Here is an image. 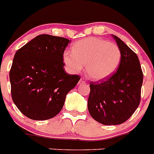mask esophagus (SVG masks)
Instances as JSON below:
<instances>
[{
  "instance_id": "34e87169",
  "label": "esophagus",
  "mask_w": 154,
  "mask_h": 154,
  "mask_svg": "<svg viewBox=\"0 0 154 154\" xmlns=\"http://www.w3.org/2000/svg\"><path fill=\"white\" fill-rule=\"evenodd\" d=\"M86 81L85 80V79L83 78V77H81L80 80V81H79V84H86Z\"/></svg>"
}]
</instances>
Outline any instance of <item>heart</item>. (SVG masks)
Here are the masks:
<instances>
[{
  "label": "heart",
  "mask_w": 154,
  "mask_h": 154,
  "mask_svg": "<svg viewBox=\"0 0 154 154\" xmlns=\"http://www.w3.org/2000/svg\"><path fill=\"white\" fill-rule=\"evenodd\" d=\"M66 51L63 61L71 71L78 72L85 65L88 77L94 80L107 78L119 68L122 60L120 48L116 44L100 38H84Z\"/></svg>",
  "instance_id": "obj_1"
}]
</instances>
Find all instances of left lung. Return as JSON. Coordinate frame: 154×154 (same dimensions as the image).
Returning a JSON list of instances; mask_svg holds the SVG:
<instances>
[{"mask_svg":"<svg viewBox=\"0 0 154 154\" xmlns=\"http://www.w3.org/2000/svg\"><path fill=\"white\" fill-rule=\"evenodd\" d=\"M122 52L118 70L107 78L90 83L88 109L91 117L104 125H118L128 120L139 106L143 72L139 57L116 35Z\"/></svg>","mask_w":154,"mask_h":154,"instance_id":"8db88e82","label":"left lung"}]
</instances>
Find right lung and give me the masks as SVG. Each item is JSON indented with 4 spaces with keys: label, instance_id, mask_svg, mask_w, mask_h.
<instances>
[{
    "label": "right lung",
    "instance_id": "add662e5",
    "mask_svg": "<svg viewBox=\"0 0 154 154\" xmlns=\"http://www.w3.org/2000/svg\"><path fill=\"white\" fill-rule=\"evenodd\" d=\"M68 38L39 35L16 51L10 71L11 94L22 114L32 120H47L63 109L66 94L79 75L64 71L63 54Z\"/></svg>",
    "mask_w": 154,
    "mask_h": 154
}]
</instances>
